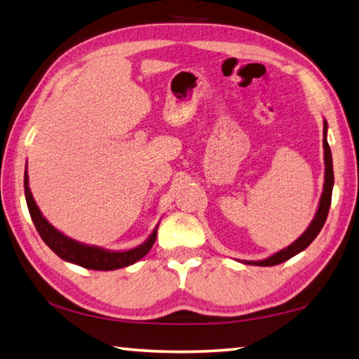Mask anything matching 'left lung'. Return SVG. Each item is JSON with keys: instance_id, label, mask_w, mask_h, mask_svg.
<instances>
[{"instance_id": "1", "label": "left lung", "mask_w": 359, "mask_h": 359, "mask_svg": "<svg viewBox=\"0 0 359 359\" xmlns=\"http://www.w3.org/2000/svg\"><path fill=\"white\" fill-rule=\"evenodd\" d=\"M327 121H324V164H325V177H324V190H323V195H320V200H319V206L316 214H314V218L311 220L309 228L305 229V232L302 233L301 237H299L296 241H292V243L287 248H283L279 252H276L273 255H269L268 259H263V260H243L245 265H255V266H274V265H279V263L287 262L288 259L294 257L296 254L302 252L304 250L309 248V245L311 241L318 237V233L323 229V226L327 220V215H328V209H330V203H332V190H333V161H332V150H330V145L327 142Z\"/></svg>"}]
</instances>
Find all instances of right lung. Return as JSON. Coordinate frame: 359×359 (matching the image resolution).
<instances>
[{
	"mask_svg": "<svg viewBox=\"0 0 359 359\" xmlns=\"http://www.w3.org/2000/svg\"><path fill=\"white\" fill-rule=\"evenodd\" d=\"M25 196L29 214H31L32 222L43 241H45L58 257L69 263H74V265L83 266L86 269H96V271H113V269L133 265L137 260H141L144 255L151 250V246L155 245L159 224H156V228L153 229L150 237L145 240L144 243L136 248H131V250L127 251H109L99 246L80 243V241L65 236V233L55 229L54 226L43 217L39 206H36L31 189H29L27 170H25Z\"/></svg>",
	"mask_w": 359,
	"mask_h": 359,
	"instance_id": "right-lung-1",
	"label": "right lung"
}]
</instances>
